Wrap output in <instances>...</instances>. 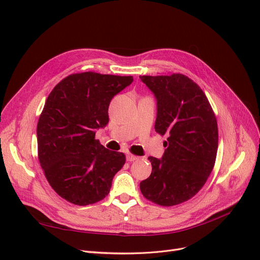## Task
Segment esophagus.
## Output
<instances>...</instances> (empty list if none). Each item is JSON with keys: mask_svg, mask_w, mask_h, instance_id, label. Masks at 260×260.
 I'll return each instance as SVG.
<instances>
[{"mask_svg": "<svg viewBox=\"0 0 260 260\" xmlns=\"http://www.w3.org/2000/svg\"><path fill=\"white\" fill-rule=\"evenodd\" d=\"M138 158V156H136V155H134V154H132V153H127V155H126V160L128 161V162H133V161H136Z\"/></svg>", "mask_w": 260, "mask_h": 260, "instance_id": "obj_1", "label": "esophagus"}]
</instances>
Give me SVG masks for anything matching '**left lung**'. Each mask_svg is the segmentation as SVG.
I'll list each match as a JSON object with an SVG mask.
<instances>
[{
    "label": "left lung",
    "mask_w": 260,
    "mask_h": 260,
    "mask_svg": "<svg viewBox=\"0 0 260 260\" xmlns=\"http://www.w3.org/2000/svg\"><path fill=\"white\" fill-rule=\"evenodd\" d=\"M157 102L154 128L167 136L161 160L149 156L151 175L140 182L150 202L174 206L193 198L211 175L218 149V127L204 91L187 75H140Z\"/></svg>",
    "instance_id": "8db88e82"
}]
</instances>
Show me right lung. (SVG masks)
Returning a JSON list of instances; mask_svg holds the SVG:
<instances>
[{
	"instance_id": "right-lung-1",
	"label": "right lung",
	"mask_w": 260,
	"mask_h": 260,
	"mask_svg": "<svg viewBox=\"0 0 260 260\" xmlns=\"http://www.w3.org/2000/svg\"><path fill=\"white\" fill-rule=\"evenodd\" d=\"M132 82L133 77L73 73L46 99L37 127L38 157L54 191L74 205L104 200L126 161L124 153L100 145L95 132L108 124L111 99Z\"/></svg>"
}]
</instances>
